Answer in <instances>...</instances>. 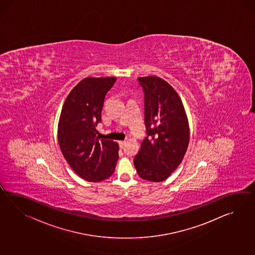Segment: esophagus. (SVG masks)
<instances>
[{
	"mask_svg": "<svg viewBox=\"0 0 255 255\" xmlns=\"http://www.w3.org/2000/svg\"><path fill=\"white\" fill-rule=\"evenodd\" d=\"M125 143H126V141H119V145L121 147H123Z\"/></svg>",
	"mask_w": 255,
	"mask_h": 255,
	"instance_id": "obj_1",
	"label": "esophagus"
}]
</instances>
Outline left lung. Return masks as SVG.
Here are the masks:
<instances>
[{
    "instance_id": "left-lung-1",
    "label": "left lung",
    "mask_w": 255,
    "mask_h": 255,
    "mask_svg": "<svg viewBox=\"0 0 255 255\" xmlns=\"http://www.w3.org/2000/svg\"><path fill=\"white\" fill-rule=\"evenodd\" d=\"M144 92L147 137L133 159L139 176L161 182L180 164L189 142V125L180 97L157 76L138 78Z\"/></svg>"
}]
</instances>
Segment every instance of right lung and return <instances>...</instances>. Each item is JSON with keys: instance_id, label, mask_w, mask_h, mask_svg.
Wrapping results in <instances>:
<instances>
[{"instance_id": "obj_1", "label": "right lung", "mask_w": 255, "mask_h": 255, "mask_svg": "<svg viewBox=\"0 0 255 255\" xmlns=\"http://www.w3.org/2000/svg\"><path fill=\"white\" fill-rule=\"evenodd\" d=\"M114 77H88L69 92L57 126L63 155L74 172L86 181L100 182L114 174L119 158L116 141L100 139L97 125L102 120L105 95Z\"/></svg>"}]
</instances>
